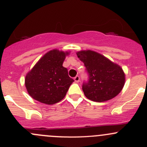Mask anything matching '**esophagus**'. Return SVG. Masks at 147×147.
Masks as SVG:
<instances>
[{
	"mask_svg": "<svg viewBox=\"0 0 147 147\" xmlns=\"http://www.w3.org/2000/svg\"><path fill=\"white\" fill-rule=\"evenodd\" d=\"M74 80H75V82H77V83L79 82H80V77L78 76V75H77V76L74 78Z\"/></svg>",
	"mask_w": 147,
	"mask_h": 147,
	"instance_id": "34e87169",
	"label": "esophagus"
}]
</instances>
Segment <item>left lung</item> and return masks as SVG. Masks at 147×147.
<instances>
[{
    "label": "left lung",
    "instance_id": "obj_1",
    "mask_svg": "<svg viewBox=\"0 0 147 147\" xmlns=\"http://www.w3.org/2000/svg\"><path fill=\"white\" fill-rule=\"evenodd\" d=\"M84 63L89 79L82 84L85 97L94 102L107 101L116 97L125 82V75L119 65L92 50L77 53Z\"/></svg>",
    "mask_w": 147,
    "mask_h": 147
}]
</instances>
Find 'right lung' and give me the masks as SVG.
<instances>
[{
    "instance_id": "right-lung-1",
    "label": "right lung",
    "mask_w": 147,
    "mask_h": 147,
    "mask_svg": "<svg viewBox=\"0 0 147 147\" xmlns=\"http://www.w3.org/2000/svg\"><path fill=\"white\" fill-rule=\"evenodd\" d=\"M68 52L53 50L47 53L27 74L26 89L32 98L46 105L61 101L74 82L63 66Z\"/></svg>"
}]
</instances>
